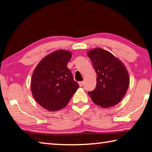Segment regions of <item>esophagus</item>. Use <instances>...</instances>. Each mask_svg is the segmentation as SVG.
Segmentation results:
<instances>
[{
  "mask_svg": "<svg viewBox=\"0 0 152 152\" xmlns=\"http://www.w3.org/2000/svg\"><path fill=\"white\" fill-rule=\"evenodd\" d=\"M84 83H85V82H84V81H80V82H79V83H78L80 86H83V85H84Z\"/></svg>",
  "mask_w": 152,
  "mask_h": 152,
  "instance_id": "esophagus-1",
  "label": "esophagus"
}]
</instances>
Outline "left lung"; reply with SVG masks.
<instances>
[{
  "label": "left lung",
  "mask_w": 152,
  "mask_h": 152,
  "mask_svg": "<svg viewBox=\"0 0 152 152\" xmlns=\"http://www.w3.org/2000/svg\"><path fill=\"white\" fill-rule=\"evenodd\" d=\"M88 57L97 74V85L88 95L99 106L107 108L117 105L128 90L129 76L123 63L101 48L89 50Z\"/></svg>",
  "instance_id": "8db88e82"
}]
</instances>
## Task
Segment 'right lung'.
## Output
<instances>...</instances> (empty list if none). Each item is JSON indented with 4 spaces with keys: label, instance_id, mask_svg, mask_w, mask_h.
Here are the masks:
<instances>
[{
    "label": "right lung",
    "instance_id": "add662e5",
    "mask_svg": "<svg viewBox=\"0 0 152 152\" xmlns=\"http://www.w3.org/2000/svg\"><path fill=\"white\" fill-rule=\"evenodd\" d=\"M70 51L57 50L45 56L33 72L31 91L40 106L55 112L66 107L79 88L67 64Z\"/></svg>",
    "mask_w": 152,
    "mask_h": 152
}]
</instances>
